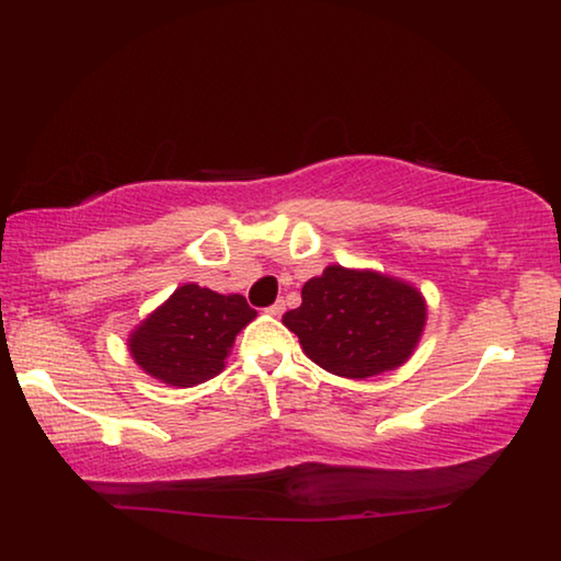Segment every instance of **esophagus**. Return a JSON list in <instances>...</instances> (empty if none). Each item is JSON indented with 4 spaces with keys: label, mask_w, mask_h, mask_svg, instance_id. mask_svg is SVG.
<instances>
[{
    "label": "esophagus",
    "mask_w": 561,
    "mask_h": 561,
    "mask_svg": "<svg viewBox=\"0 0 561 561\" xmlns=\"http://www.w3.org/2000/svg\"><path fill=\"white\" fill-rule=\"evenodd\" d=\"M283 311H286V304L283 301H275L273 306H267V313H271V317H280Z\"/></svg>",
    "instance_id": "esophagus-1"
}]
</instances>
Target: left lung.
Segmentation results:
<instances>
[{"label": "left lung", "instance_id": "1", "mask_svg": "<svg viewBox=\"0 0 561 561\" xmlns=\"http://www.w3.org/2000/svg\"><path fill=\"white\" fill-rule=\"evenodd\" d=\"M311 363L365 380L401 367L419 347L426 301L409 280L378 271L327 265L306 280L301 306L283 313Z\"/></svg>", "mask_w": 561, "mask_h": 561}]
</instances>
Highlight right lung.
Wrapping results in <instances>:
<instances>
[{
	"instance_id": "right-lung-1",
	"label": "right lung",
	"mask_w": 561,
	"mask_h": 561,
	"mask_svg": "<svg viewBox=\"0 0 561 561\" xmlns=\"http://www.w3.org/2000/svg\"><path fill=\"white\" fill-rule=\"evenodd\" d=\"M255 317L240 294L186 283L129 332L127 350L150 378L191 388L225 370L237 334Z\"/></svg>"
}]
</instances>
